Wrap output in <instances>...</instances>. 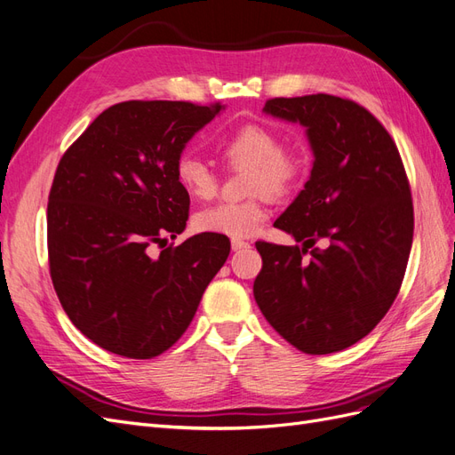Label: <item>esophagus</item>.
<instances>
[{"mask_svg":"<svg viewBox=\"0 0 455 455\" xmlns=\"http://www.w3.org/2000/svg\"><path fill=\"white\" fill-rule=\"evenodd\" d=\"M251 246V243H246V241H243V239H231V249L233 251H243V249H249Z\"/></svg>","mask_w":455,"mask_h":455,"instance_id":"esophagus-1","label":"esophagus"}]
</instances>
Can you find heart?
<instances>
[{
    "mask_svg": "<svg viewBox=\"0 0 455 455\" xmlns=\"http://www.w3.org/2000/svg\"><path fill=\"white\" fill-rule=\"evenodd\" d=\"M220 154L231 169H249L246 189L249 194H267L286 197L299 188L309 167V156L301 144H281V134L258 123L233 131L220 146ZM178 184L186 194L209 199L218 189L216 172L194 154L178 156L174 164ZM266 197L256 196L246 201H224L204 206L194 224L199 231L218 233L228 237H249L266 222Z\"/></svg>",
    "mask_w": 455,
    "mask_h": 455,
    "instance_id": "heart-1",
    "label": "heart"
}]
</instances>
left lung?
I'll return each instance as SVG.
<instances>
[{
    "label": "left lung",
    "instance_id": "8db88e82",
    "mask_svg": "<svg viewBox=\"0 0 455 455\" xmlns=\"http://www.w3.org/2000/svg\"><path fill=\"white\" fill-rule=\"evenodd\" d=\"M264 112L304 125L315 161L275 222L304 246L256 243V304L296 349L336 353L368 336L401 291L414 239L408 176L391 134L349 99H271Z\"/></svg>",
    "mask_w": 455,
    "mask_h": 455
}]
</instances>
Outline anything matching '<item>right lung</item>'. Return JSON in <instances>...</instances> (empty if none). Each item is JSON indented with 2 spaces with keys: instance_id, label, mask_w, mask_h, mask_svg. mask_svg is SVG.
<instances>
[{
  "instance_id": "add662e5",
  "label": "right lung",
  "mask_w": 455,
  "mask_h": 455,
  "mask_svg": "<svg viewBox=\"0 0 455 455\" xmlns=\"http://www.w3.org/2000/svg\"><path fill=\"white\" fill-rule=\"evenodd\" d=\"M222 104L129 100L109 106L66 149L49 194V271L81 334L127 359H151L180 339L229 239L182 233L189 196L174 164Z\"/></svg>"
}]
</instances>
